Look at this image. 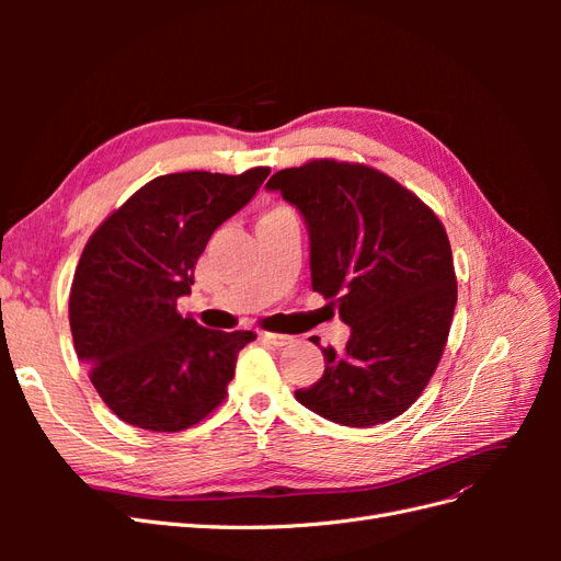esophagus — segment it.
<instances>
[{
	"label": "esophagus",
	"mask_w": 561,
	"mask_h": 561,
	"mask_svg": "<svg viewBox=\"0 0 561 561\" xmlns=\"http://www.w3.org/2000/svg\"><path fill=\"white\" fill-rule=\"evenodd\" d=\"M260 336H262V342H266V344H271V346H285V344H290V336H287V334L262 332Z\"/></svg>",
	"instance_id": "esophagus-1"
}]
</instances>
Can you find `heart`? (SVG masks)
<instances>
[{
    "mask_svg": "<svg viewBox=\"0 0 561 561\" xmlns=\"http://www.w3.org/2000/svg\"><path fill=\"white\" fill-rule=\"evenodd\" d=\"M278 215H290V210L283 208V206H276V208H271L268 213H264L262 219H264V217H278Z\"/></svg>",
    "mask_w": 561,
    "mask_h": 561,
    "instance_id": "b5f03b06",
    "label": "heart"
}]
</instances>
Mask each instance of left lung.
<instances>
[{
    "label": "left lung",
    "instance_id": "1",
    "mask_svg": "<svg viewBox=\"0 0 561 561\" xmlns=\"http://www.w3.org/2000/svg\"><path fill=\"white\" fill-rule=\"evenodd\" d=\"M309 229L311 287L351 328L344 351L295 398L351 428L410 410L443 358L456 274L437 215L393 178L363 163L316 159L266 182ZM318 344V342H313Z\"/></svg>",
    "mask_w": 561,
    "mask_h": 561
}]
</instances>
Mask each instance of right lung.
I'll list each match as a JSON object with an SVG mask.
<instances>
[{"instance_id": "obj_1", "label": "right lung", "mask_w": 561, "mask_h": 561, "mask_svg": "<svg viewBox=\"0 0 561 561\" xmlns=\"http://www.w3.org/2000/svg\"><path fill=\"white\" fill-rule=\"evenodd\" d=\"M271 171L161 175L100 225L70 290L75 351L110 410L130 426L178 433L227 398L239 351L254 332L206 330L178 313L215 229Z\"/></svg>"}]
</instances>
